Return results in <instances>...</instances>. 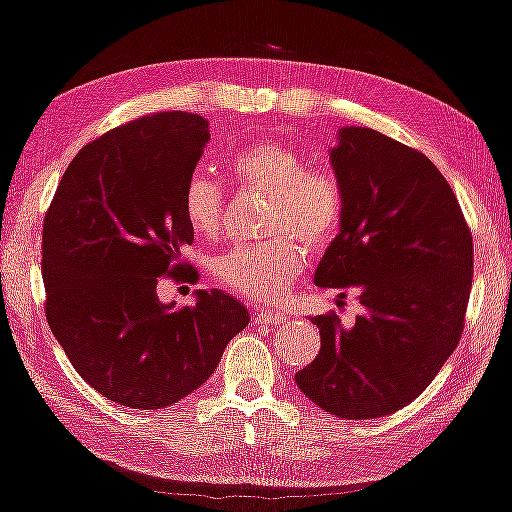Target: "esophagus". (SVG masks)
I'll return each instance as SVG.
<instances>
[{"label": "esophagus", "mask_w": 512, "mask_h": 512, "mask_svg": "<svg viewBox=\"0 0 512 512\" xmlns=\"http://www.w3.org/2000/svg\"><path fill=\"white\" fill-rule=\"evenodd\" d=\"M255 324H266V326H278L285 322V315L282 312H276V310H255Z\"/></svg>", "instance_id": "34e87169"}]
</instances>
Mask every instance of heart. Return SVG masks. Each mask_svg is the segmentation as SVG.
I'll return each instance as SVG.
<instances>
[{
  "label": "heart",
  "instance_id": "heart-1",
  "mask_svg": "<svg viewBox=\"0 0 512 512\" xmlns=\"http://www.w3.org/2000/svg\"><path fill=\"white\" fill-rule=\"evenodd\" d=\"M230 172L243 186L271 195L269 232L264 243H241L225 250L213 273L220 285L255 299H278L303 271L305 250H322L335 239L342 220V190L331 172L308 170L299 151L278 142H257L230 160ZM183 216L200 236L213 239L223 230L225 193L207 172H193L183 188Z\"/></svg>",
  "mask_w": 512,
  "mask_h": 512
}]
</instances>
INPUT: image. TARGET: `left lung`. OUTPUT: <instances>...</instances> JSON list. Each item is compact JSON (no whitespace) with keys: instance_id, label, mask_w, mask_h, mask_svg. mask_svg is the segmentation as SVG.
<instances>
[{"instance_id":"1","label":"left lung","mask_w":512,"mask_h":512,"mask_svg":"<svg viewBox=\"0 0 512 512\" xmlns=\"http://www.w3.org/2000/svg\"><path fill=\"white\" fill-rule=\"evenodd\" d=\"M331 167L345 209L315 285L354 287L363 312L354 324L310 317L322 347L294 381L329 414L368 421L414 402L455 352L474 246L453 188L421 151L345 126Z\"/></svg>"}]
</instances>
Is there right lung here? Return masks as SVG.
Segmentation results:
<instances>
[{
  "label": "right lung",
  "mask_w": 512,
  "mask_h": 512,
  "mask_svg": "<svg viewBox=\"0 0 512 512\" xmlns=\"http://www.w3.org/2000/svg\"><path fill=\"white\" fill-rule=\"evenodd\" d=\"M209 142L200 114L158 112L80 149L43 220L45 317L78 375L103 398L163 409L200 388L248 310L223 289L163 303L193 243L183 188ZM193 273V271H190Z\"/></svg>",
  "instance_id": "1"
}]
</instances>
